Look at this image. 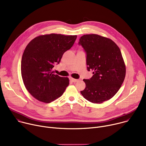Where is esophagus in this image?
Returning a JSON list of instances; mask_svg holds the SVG:
<instances>
[{
    "instance_id": "1",
    "label": "esophagus",
    "mask_w": 146,
    "mask_h": 146,
    "mask_svg": "<svg viewBox=\"0 0 146 146\" xmlns=\"http://www.w3.org/2000/svg\"><path fill=\"white\" fill-rule=\"evenodd\" d=\"M70 80L73 82H77L78 81V80L77 79H75V78H70Z\"/></svg>"
}]
</instances>
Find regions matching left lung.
Masks as SVG:
<instances>
[{"mask_svg":"<svg viewBox=\"0 0 146 146\" xmlns=\"http://www.w3.org/2000/svg\"><path fill=\"white\" fill-rule=\"evenodd\" d=\"M78 44L86 53L88 71L93 76L84 79L86 88L80 91L86 99L102 103L113 98L119 90L126 69L119 47L110 38L95 34L82 36Z\"/></svg>","mask_w":146,"mask_h":146,"instance_id":"left-lung-1","label":"left lung"}]
</instances>
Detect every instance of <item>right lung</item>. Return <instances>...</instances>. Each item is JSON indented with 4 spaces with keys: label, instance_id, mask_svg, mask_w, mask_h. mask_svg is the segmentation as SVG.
Instances as JSON below:
<instances>
[{
    "label": "right lung",
    "instance_id": "right-lung-1",
    "mask_svg": "<svg viewBox=\"0 0 146 146\" xmlns=\"http://www.w3.org/2000/svg\"><path fill=\"white\" fill-rule=\"evenodd\" d=\"M76 38V35L52 33L35 37L26 47L21 66L22 78L27 90L38 100L50 103L63 94L69 86L68 77L51 71Z\"/></svg>",
    "mask_w": 146,
    "mask_h": 146
}]
</instances>
